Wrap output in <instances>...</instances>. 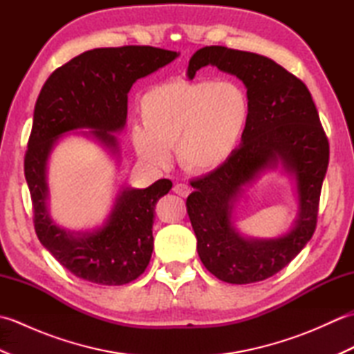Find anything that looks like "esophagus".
Instances as JSON below:
<instances>
[{"instance_id": "34e87169", "label": "esophagus", "mask_w": 354, "mask_h": 354, "mask_svg": "<svg viewBox=\"0 0 354 354\" xmlns=\"http://www.w3.org/2000/svg\"><path fill=\"white\" fill-rule=\"evenodd\" d=\"M173 192H175L176 194H179V196L185 198V196H189L192 189H190V185L183 184V183H178V184H175V187H173Z\"/></svg>"}]
</instances>
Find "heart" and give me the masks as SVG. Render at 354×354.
<instances>
[{
  "instance_id": "1",
  "label": "heart",
  "mask_w": 354,
  "mask_h": 354,
  "mask_svg": "<svg viewBox=\"0 0 354 354\" xmlns=\"http://www.w3.org/2000/svg\"><path fill=\"white\" fill-rule=\"evenodd\" d=\"M142 126L131 132L135 152L156 169L178 162L192 173L219 167L234 152L245 132L250 103L234 82L170 80L142 95Z\"/></svg>"
}]
</instances>
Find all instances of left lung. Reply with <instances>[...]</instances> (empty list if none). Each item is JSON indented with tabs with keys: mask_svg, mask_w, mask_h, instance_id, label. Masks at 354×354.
I'll list each match as a JSON object with an SVG mask.
<instances>
[{
	"mask_svg": "<svg viewBox=\"0 0 354 354\" xmlns=\"http://www.w3.org/2000/svg\"><path fill=\"white\" fill-rule=\"evenodd\" d=\"M207 65L243 82L250 115L240 146L228 160L190 183L194 192L187 198V213L209 272L231 284L261 281L289 265L313 236L328 140L309 89L272 59L212 45L194 53L187 76L193 79ZM277 163L296 178L297 221L277 239L243 238L232 223L234 204L243 186Z\"/></svg>",
	"mask_w": 354,
	"mask_h": 354,
	"instance_id": "8db88e82",
	"label": "left lung"
}]
</instances>
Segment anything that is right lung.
<instances>
[{"instance_id":"obj_1","label":"right lung","mask_w":354,"mask_h":354,"mask_svg":"<svg viewBox=\"0 0 354 354\" xmlns=\"http://www.w3.org/2000/svg\"><path fill=\"white\" fill-rule=\"evenodd\" d=\"M178 56L149 45L89 50L53 73L37 97L24 158L35 231L53 257L82 280L122 286L145 272L153 251L155 205L169 193L171 181L158 179L147 189L123 187L103 227L71 232L53 222L47 208L51 150L62 135L91 129L89 135L118 153L112 132L123 131L126 124L127 93L138 79Z\"/></svg>"}]
</instances>
